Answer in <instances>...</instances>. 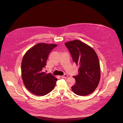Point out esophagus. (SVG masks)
<instances>
[{
	"label": "esophagus",
	"mask_w": 123,
	"mask_h": 123,
	"mask_svg": "<svg viewBox=\"0 0 123 123\" xmlns=\"http://www.w3.org/2000/svg\"><path fill=\"white\" fill-rule=\"evenodd\" d=\"M68 77V75H67L66 74H65L64 75H63V76H61V77L62 78H67Z\"/></svg>",
	"instance_id": "esophagus-1"
}]
</instances>
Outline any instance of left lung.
I'll list each match as a JSON object with an SVG mask.
<instances>
[{
    "label": "left lung",
    "instance_id": "8db88e82",
    "mask_svg": "<svg viewBox=\"0 0 123 123\" xmlns=\"http://www.w3.org/2000/svg\"><path fill=\"white\" fill-rule=\"evenodd\" d=\"M73 61L79 66L78 75L73 76L75 84L72 91L78 95L86 96L94 91L99 84L100 68L98 58L92 48L76 40L65 43Z\"/></svg>",
    "mask_w": 123,
    "mask_h": 123
}]
</instances>
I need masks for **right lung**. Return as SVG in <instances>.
<instances>
[{
  "label": "right lung",
  "mask_w": 123,
  "mask_h": 123,
  "mask_svg": "<svg viewBox=\"0 0 123 123\" xmlns=\"http://www.w3.org/2000/svg\"><path fill=\"white\" fill-rule=\"evenodd\" d=\"M57 45L39 43L28 50L21 65L22 77L27 89L38 96H44L55 88L57 80L51 74L43 72L49 54Z\"/></svg>",
  "instance_id": "obj_1"
}]
</instances>
